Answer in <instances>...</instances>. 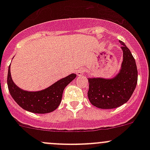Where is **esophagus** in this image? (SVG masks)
Wrapping results in <instances>:
<instances>
[{
    "label": "esophagus",
    "instance_id": "esophagus-1",
    "mask_svg": "<svg viewBox=\"0 0 150 150\" xmlns=\"http://www.w3.org/2000/svg\"><path fill=\"white\" fill-rule=\"evenodd\" d=\"M84 72L85 71L83 69H78V71H77V75H78V76H81V75H83L84 74Z\"/></svg>",
    "mask_w": 150,
    "mask_h": 150
}]
</instances>
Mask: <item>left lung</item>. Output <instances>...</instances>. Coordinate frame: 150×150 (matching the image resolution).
Listing matches in <instances>:
<instances>
[{
	"label": "left lung",
	"mask_w": 150,
	"mask_h": 150,
	"mask_svg": "<svg viewBox=\"0 0 150 150\" xmlns=\"http://www.w3.org/2000/svg\"><path fill=\"white\" fill-rule=\"evenodd\" d=\"M122 62L118 73L112 78H88V97L90 102L100 109L117 108L126 103L134 93L138 80L136 61L122 41Z\"/></svg>",
	"instance_id": "8db88e82"
}]
</instances>
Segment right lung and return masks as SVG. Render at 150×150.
<instances>
[{
  "label": "right lung",
  "instance_id": "obj_1",
  "mask_svg": "<svg viewBox=\"0 0 150 150\" xmlns=\"http://www.w3.org/2000/svg\"><path fill=\"white\" fill-rule=\"evenodd\" d=\"M10 66L7 84L11 96L22 109L38 114H45L55 110L61 103L64 89L76 78V75L72 73L43 90L28 91L22 90L13 83L11 75Z\"/></svg>",
  "mask_w": 150,
  "mask_h": 150
}]
</instances>
